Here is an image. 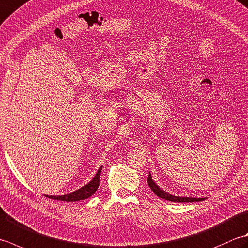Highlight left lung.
I'll list each match as a JSON object with an SVG mask.
<instances>
[{
	"label": "left lung",
	"mask_w": 248,
	"mask_h": 248,
	"mask_svg": "<svg viewBox=\"0 0 248 248\" xmlns=\"http://www.w3.org/2000/svg\"><path fill=\"white\" fill-rule=\"evenodd\" d=\"M147 184H148L149 188L152 189L155 195H157L159 198L164 199V200H168V201H172V202H199V201L205 200V198H191V197L172 196L171 193H168L166 191H163L161 188H159V186L156 185V183L153 181L150 173L148 174V177H147Z\"/></svg>",
	"instance_id": "obj_1"
}]
</instances>
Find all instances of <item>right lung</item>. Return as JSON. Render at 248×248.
Instances as JSON below:
<instances>
[{
  "label": "right lung",
  "instance_id": "right-lung-1",
  "mask_svg": "<svg viewBox=\"0 0 248 248\" xmlns=\"http://www.w3.org/2000/svg\"><path fill=\"white\" fill-rule=\"evenodd\" d=\"M102 167L96 172L95 176L91 179V181L81 187L80 189L76 191H73L71 193H67V195L63 196H46L47 198H50L52 200H60V201H66V202H75V201H80L85 200V199H88L91 197L93 193L98 190L99 185H100V174H101Z\"/></svg>",
  "mask_w": 248,
  "mask_h": 248
}]
</instances>
